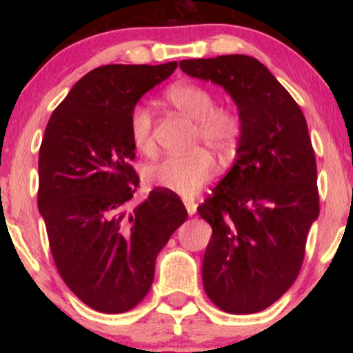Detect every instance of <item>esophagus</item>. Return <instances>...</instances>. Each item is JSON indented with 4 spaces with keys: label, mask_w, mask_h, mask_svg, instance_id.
I'll return each mask as SVG.
<instances>
[{
    "label": "esophagus",
    "mask_w": 353,
    "mask_h": 353,
    "mask_svg": "<svg viewBox=\"0 0 353 353\" xmlns=\"http://www.w3.org/2000/svg\"><path fill=\"white\" fill-rule=\"evenodd\" d=\"M183 202H185L188 214L194 215L196 210H197V204L194 202V199H191V197H183Z\"/></svg>",
    "instance_id": "34e87169"
}]
</instances>
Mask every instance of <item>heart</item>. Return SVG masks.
I'll return each instance as SVG.
<instances>
[{"label": "heart", "instance_id": "b5f03b06", "mask_svg": "<svg viewBox=\"0 0 353 353\" xmlns=\"http://www.w3.org/2000/svg\"><path fill=\"white\" fill-rule=\"evenodd\" d=\"M165 101L183 115L196 120L192 144H204L220 157H230L243 138V119L230 105H215V98L204 86L175 83L165 91ZM128 133L138 152L154 149L152 114L143 104L134 105L128 117ZM215 159L206 148H196L183 156H168L144 168V180L151 186L192 196L214 176Z\"/></svg>", "mask_w": 353, "mask_h": 353}]
</instances>
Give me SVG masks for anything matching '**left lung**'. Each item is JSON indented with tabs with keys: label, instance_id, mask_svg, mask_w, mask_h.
<instances>
[{
	"label": "left lung",
	"instance_id": "left-lung-1",
	"mask_svg": "<svg viewBox=\"0 0 353 353\" xmlns=\"http://www.w3.org/2000/svg\"><path fill=\"white\" fill-rule=\"evenodd\" d=\"M180 67L223 86L244 128L233 167L197 207L212 226L202 262L205 294L228 313L265 310L296 281L320 214L305 117L255 57L186 59Z\"/></svg>",
	"mask_w": 353,
	"mask_h": 353
}]
</instances>
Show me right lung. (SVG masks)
I'll return each instance as SVG.
<instances>
[{
	"mask_svg": "<svg viewBox=\"0 0 353 353\" xmlns=\"http://www.w3.org/2000/svg\"><path fill=\"white\" fill-rule=\"evenodd\" d=\"M176 65L93 69L72 86L46 125L38 210L61 278L98 312L123 313L143 301L157 254L188 216L168 190H152L130 209L139 186L130 112Z\"/></svg>",
	"mask_w": 353,
	"mask_h": 353,
	"instance_id": "1",
	"label": "right lung"
}]
</instances>
